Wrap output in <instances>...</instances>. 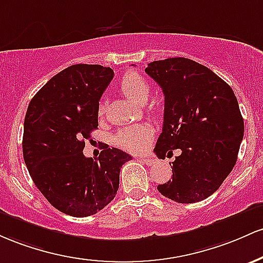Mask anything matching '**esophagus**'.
Returning a JSON list of instances; mask_svg holds the SVG:
<instances>
[{
	"label": "esophagus",
	"mask_w": 263,
	"mask_h": 263,
	"mask_svg": "<svg viewBox=\"0 0 263 263\" xmlns=\"http://www.w3.org/2000/svg\"><path fill=\"white\" fill-rule=\"evenodd\" d=\"M140 160L143 161L144 164H146L147 166H153V165L156 164V160L154 158H140Z\"/></svg>",
	"instance_id": "esophagus-1"
}]
</instances>
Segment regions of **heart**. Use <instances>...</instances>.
Returning a JSON list of instances; mask_svg holds the SVG:
<instances>
[{
    "label": "heart",
    "instance_id": "heart-1",
    "mask_svg": "<svg viewBox=\"0 0 263 263\" xmlns=\"http://www.w3.org/2000/svg\"><path fill=\"white\" fill-rule=\"evenodd\" d=\"M122 92L135 103H145L149 96V85L146 81L138 73H128L120 82ZM104 111V105L100 104L99 114ZM153 138V130L147 125H133L123 129L117 134V144L128 152L139 153L146 149Z\"/></svg>",
    "mask_w": 263,
    "mask_h": 263
}]
</instances>
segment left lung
<instances>
[{
	"instance_id": "obj_1",
	"label": "left lung",
	"mask_w": 263,
	"mask_h": 263,
	"mask_svg": "<svg viewBox=\"0 0 263 263\" xmlns=\"http://www.w3.org/2000/svg\"><path fill=\"white\" fill-rule=\"evenodd\" d=\"M145 72L165 97L163 132L154 153L165 159L180 152L173 161V179L159 185V193L180 203L208 199L234 169L243 139V118L234 90L189 58L154 61Z\"/></svg>"
}]
</instances>
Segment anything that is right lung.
I'll return each instance as SVG.
<instances>
[{
    "mask_svg": "<svg viewBox=\"0 0 263 263\" xmlns=\"http://www.w3.org/2000/svg\"><path fill=\"white\" fill-rule=\"evenodd\" d=\"M113 77V69L99 64L68 67L38 90L26 113L22 147L29 175L48 202L70 216L104 209L119 189L120 167L132 160L108 145L97 160L83 154Z\"/></svg>",
    "mask_w": 263,
    "mask_h": 263,
    "instance_id": "obj_1",
    "label": "right lung"
}]
</instances>
